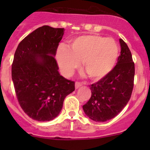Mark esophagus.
<instances>
[{"label": "esophagus", "instance_id": "obj_1", "mask_svg": "<svg viewBox=\"0 0 150 150\" xmlns=\"http://www.w3.org/2000/svg\"><path fill=\"white\" fill-rule=\"evenodd\" d=\"M75 88L76 89H78V88H79L80 87H81V86H83V83H79V82H76L75 83Z\"/></svg>", "mask_w": 150, "mask_h": 150}]
</instances>
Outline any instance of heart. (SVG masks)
<instances>
[{"mask_svg": "<svg viewBox=\"0 0 150 150\" xmlns=\"http://www.w3.org/2000/svg\"><path fill=\"white\" fill-rule=\"evenodd\" d=\"M119 57V47L112 38L97 35H85L75 38L68 48L60 47L57 61L64 75H71L83 61L86 73L93 80H100L112 71Z\"/></svg>", "mask_w": 150, "mask_h": 150, "instance_id": "1", "label": "heart"}]
</instances>
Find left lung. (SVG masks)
Returning <instances> with one entry per match:
<instances>
[{"label":"left lung","mask_w":150,"mask_h":150,"mask_svg":"<svg viewBox=\"0 0 150 150\" xmlns=\"http://www.w3.org/2000/svg\"><path fill=\"white\" fill-rule=\"evenodd\" d=\"M120 56L114 69L97 83L91 85V96L83 106L85 114L92 120L105 122L117 116L131 98L135 67L126 43L120 39Z\"/></svg>","instance_id":"8db88e82"}]
</instances>
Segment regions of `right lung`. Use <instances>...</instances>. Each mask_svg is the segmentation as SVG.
<instances>
[{"instance_id": "obj_1", "label": "right lung", "mask_w": 150, "mask_h": 150, "mask_svg": "<svg viewBox=\"0 0 150 150\" xmlns=\"http://www.w3.org/2000/svg\"><path fill=\"white\" fill-rule=\"evenodd\" d=\"M64 28L48 25L36 29L18 46L11 67V78L18 102L30 117L50 121L59 115L75 83L59 72L55 57Z\"/></svg>"}]
</instances>
